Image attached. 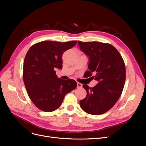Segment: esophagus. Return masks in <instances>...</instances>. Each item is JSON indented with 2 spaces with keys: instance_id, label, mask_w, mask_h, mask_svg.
<instances>
[{
  "instance_id": "34e87169",
  "label": "esophagus",
  "mask_w": 146,
  "mask_h": 146,
  "mask_svg": "<svg viewBox=\"0 0 146 146\" xmlns=\"http://www.w3.org/2000/svg\"><path fill=\"white\" fill-rule=\"evenodd\" d=\"M77 88H82V85L81 83H77Z\"/></svg>"
}]
</instances>
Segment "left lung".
Listing matches in <instances>:
<instances>
[{"label": "left lung", "mask_w": 146, "mask_h": 146, "mask_svg": "<svg viewBox=\"0 0 146 146\" xmlns=\"http://www.w3.org/2000/svg\"><path fill=\"white\" fill-rule=\"evenodd\" d=\"M82 51L88 56V77L99 83L92 87L83 85L86 98L80 101L82 109L92 115L108 111L120 98L125 82V66L116 48L108 43L78 41Z\"/></svg>", "instance_id": "8db88e82"}]
</instances>
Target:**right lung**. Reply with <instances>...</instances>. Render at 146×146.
<instances>
[{
  "instance_id": "1",
  "label": "right lung",
  "mask_w": 146,
  "mask_h": 146,
  "mask_svg": "<svg viewBox=\"0 0 146 146\" xmlns=\"http://www.w3.org/2000/svg\"><path fill=\"white\" fill-rule=\"evenodd\" d=\"M77 42L41 41L31 47L25 56L23 80L26 90L34 105L43 111L58 108L65 95L77 87L76 81L58 78L55 70L62 69L63 53Z\"/></svg>"
}]
</instances>
